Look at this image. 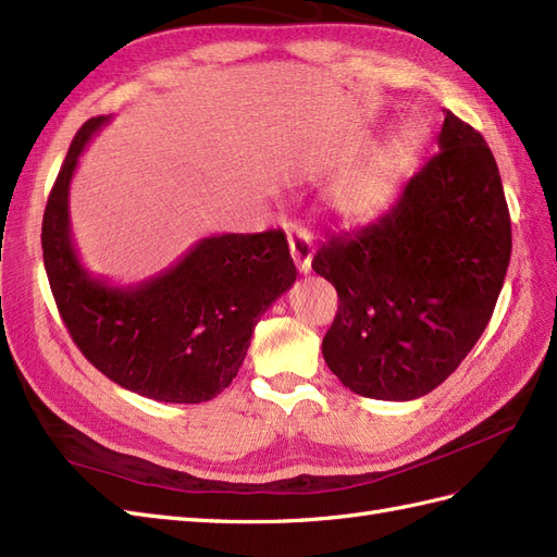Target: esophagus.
Instances as JSON below:
<instances>
[{
	"label": "esophagus",
	"mask_w": 557,
	"mask_h": 557,
	"mask_svg": "<svg viewBox=\"0 0 557 557\" xmlns=\"http://www.w3.org/2000/svg\"><path fill=\"white\" fill-rule=\"evenodd\" d=\"M289 251L292 259L298 268V273H310V263H312V235L301 225H292L289 231Z\"/></svg>",
	"instance_id": "obj_1"
}]
</instances>
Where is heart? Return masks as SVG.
Wrapping results in <instances>:
<instances>
[{"mask_svg": "<svg viewBox=\"0 0 557 557\" xmlns=\"http://www.w3.org/2000/svg\"><path fill=\"white\" fill-rule=\"evenodd\" d=\"M419 148L421 138L414 126H400L381 140L362 162L350 166L332 185L330 205L336 216L348 223H367L381 216L400 193Z\"/></svg>", "mask_w": 557, "mask_h": 557, "instance_id": "obj_1", "label": "heart"}]
</instances>
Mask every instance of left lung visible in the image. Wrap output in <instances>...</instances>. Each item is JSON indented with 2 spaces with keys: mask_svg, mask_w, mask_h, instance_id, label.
<instances>
[{
  "mask_svg": "<svg viewBox=\"0 0 557 557\" xmlns=\"http://www.w3.org/2000/svg\"><path fill=\"white\" fill-rule=\"evenodd\" d=\"M437 148L386 216L332 237L312 259L338 294L324 362L374 400L437 388L478 344L504 287L512 242L494 154L449 110Z\"/></svg>",
  "mask_w": 557,
  "mask_h": 557,
  "instance_id": "left-lung-1",
  "label": "left lung"
}]
</instances>
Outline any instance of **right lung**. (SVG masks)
<instances>
[{"mask_svg": "<svg viewBox=\"0 0 557 557\" xmlns=\"http://www.w3.org/2000/svg\"><path fill=\"white\" fill-rule=\"evenodd\" d=\"M108 122H84L45 209L41 249L55 306L84 358L117 386L157 403H207L231 386L256 322L296 282L287 237L211 235L138 284L94 277L73 242L70 183Z\"/></svg>", "mask_w": 557, "mask_h": 557, "instance_id": "obj_1", "label": "right lung"}]
</instances>
